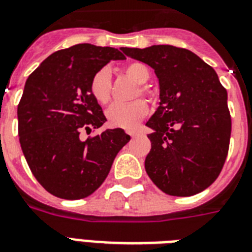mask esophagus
<instances>
[{
	"instance_id": "obj_1",
	"label": "esophagus",
	"mask_w": 252,
	"mask_h": 252,
	"mask_svg": "<svg viewBox=\"0 0 252 252\" xmlns=\"http://www.w3.org/2000/svg\"><path fill=\"white\" fill-rule=\"evenodd\" d=\"M126 133H128V134H129L130 137H134L137 134L136 130H128V132H126Z\"/></svg>"
}]
</instances>
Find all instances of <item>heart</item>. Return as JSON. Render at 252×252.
Instances as JSON below:
<instances>
[{
	"label": "heart",
	"mask_w": 252,
	"mask_h": 252,
	"mask_svg": "<svg viewBox=\"0 0 252 252\" xmlns=\"http://www.w3.org/2000/svg\"><path fill=\"white\" fill-rule=\"evenodd\" d=\"M124 74L136 83L141 84L138 87L136 94L147 97L149 100L155 98V92L149 86H145L151 77L150 67L143 63L134 61L129 63L123 69ZM90 92L94 100L101 105H106L111 98V78L107 69H101L94 74L90 82ZM149 113L147 103L143 100H136L132 102H116L113 103L106 111V119L109 124L114 128H123V129H132L138 122L145 118Z\"/></svg>",
	"instance_id": "1"
}]
</instances>
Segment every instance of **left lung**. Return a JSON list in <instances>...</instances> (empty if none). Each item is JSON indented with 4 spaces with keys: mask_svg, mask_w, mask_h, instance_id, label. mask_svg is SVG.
<instances>
[{
    "mask_svg": "<svg viewBox=\"0 0 252 252\" xmlns=\"http://www.w3.org/2000/svg\"><path fill=\"white\" fill-rule=\"evenodd\" d=\"M120 50L155 70L160 106L146 123L151 150L145 169L170 196L204 191L220 174L228 155L230 114L218 74L186 48L158 44Z\"/></svg>",
    "mask_w": 252,
    "mask_h": 252,
    "instance_id": "left-lung-1",
    "label": "left lung"
}]
</instances>
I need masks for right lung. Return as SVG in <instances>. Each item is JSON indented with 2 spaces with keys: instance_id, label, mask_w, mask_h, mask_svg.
I'll return each mask as SVG.
<instances>
[{
  "instance_id": "add662e5",
  "label": "right lung",
  "mask_w": 252,
  "mask_h": 252,
  "mask_svg": "<svg viewBox=\"0 0 252 252\" xmlns=\"http://www.w3.org/2000/svg\"><path fill=\"white\" fill-rule=\"evenodd\" d=\"M118 48L80 43L50 55L25 82L18 105L19 141L32 173L56 197L79 200L106 179L118 152L130 137L120 128L80 139L106 122L90 92L91 78Z\"/></svg>"
}]
</instances>
